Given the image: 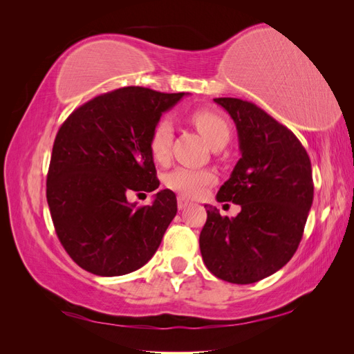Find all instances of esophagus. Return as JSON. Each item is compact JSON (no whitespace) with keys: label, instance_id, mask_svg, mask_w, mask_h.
<instances>
[{"label":"esophagus","instance_id":"obj_1","mask_svg":"<svg viewBox=\"0 0 354 354\" xmlns=\"http://www.w3.org/2000/svg\"><path fill=\"white\" fill-rule=\"evenodd\" d=\"M189 205H190V201L187 198H185V196H178L177 198V207H178V209H185Z\"/></svg>","mask_w":354,"mask_h":354}]
</instances>
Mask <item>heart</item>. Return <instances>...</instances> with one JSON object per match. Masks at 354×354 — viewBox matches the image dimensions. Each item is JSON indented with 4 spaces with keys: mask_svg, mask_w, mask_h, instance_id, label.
<instances>
[{
    "mask_svg": "<svg viewBox=\"0 0 354 354\" xmlns=\"http://www.w3.org/2000/svg\"><path fill=\"white\" fill-rule=\"evenodd\" d=\"M189 120L211 147L226 145L229 142L230 127L220 113L209 109H198L190 113ZM171 142H173L171 122L168 120L158 121L151 136H149V151H151V155L156 162L164 164L169 159ZM214 181H216V174L211 169H195L186 167H178L165 177L167 187L185 198L202 196Z\"/></svg>",
    "mask_w": 354,
    "mask_h": 354,
    "instance_id": "obj_1",
    "label": "heart"
}]
</instances>
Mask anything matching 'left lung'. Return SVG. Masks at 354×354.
Here are the masks:
<instances>
[{"instance_id":"1","label":"left lung","mask_w":354,"mask_h":354,"mask_svg":"<svg viewBox=\"0 0 354 354\" xmlns=\"http://www.w3.org/2000/svg\"><path fill=\"white\" fill-rule=\"evenodd\" d=\"M238 130L241 159L218 202L241 205L236 217L207 208L199 248L207 269L230 283H254L292 259L313 203L312 164L295 134L259 106L233 97L214 99Z\"/></svg>"}]
</instances>
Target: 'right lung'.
Listing matches in <instances>:
<instances>
[{"label":"right lung","instance_id":"1","mask_svg":"<svg viewBox=\"0 0 354 354\" xmlns=\"http://www.w3.org/2000/svg\"><path fill=\"white\" fill-rule=\"evenodd\" d=\"M187 93L125 87L73 111L53 145L47 202L71 259L99 276L140 269L156 252L177 214L174 192L136 207L131 194L159 187L149 136L164 112Z\"/></svg>","mask_w":354,"mask_h":354}]
</instances>
